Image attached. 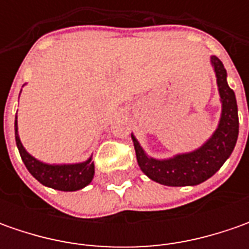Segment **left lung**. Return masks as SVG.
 Instances as JSON below:
<instances>
[{"instance_id": "8db88e82", "label": "left lung", "mask_w": 249, "mask_h": 249, "mask_svg": "<svg viewBox=\"0 0 249 249\" xmlns=\"http://www.w3.org/2000/svg\"><path fill=\"white\" fill-rule=\"evenodd\" d=\"M209 61L215 72L222 110L215 131L201 147L169 158H154L145 152L131 133L137 163L141 172L152 181L169 187L198 186L213 176L234 149L238 139V108L235 94L227 84V72L222 61L213 55Z\"/></svg>"}]
</instances>
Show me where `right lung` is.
Masks as SVG:
<instances>
[{
  "label": "right lung",
  "mask_w": 249,
  "mask_h": 249,
  "mask_svg": "<svg viewBox=\"0 0 249 249\" xmlns=\"http://www.w3.org/2000/svg\"><path fill=\"white\" fill-rule=\"evenodd\" d=\"M15 140L24 166L43 186L59 191H77L92 181L95 173L92 154L86 160L76 163H47L34 158L20 141L18 131V116L15 118Z\"/></svg>",
  "instance_id": "add662e5"
}]
</instances>
